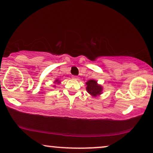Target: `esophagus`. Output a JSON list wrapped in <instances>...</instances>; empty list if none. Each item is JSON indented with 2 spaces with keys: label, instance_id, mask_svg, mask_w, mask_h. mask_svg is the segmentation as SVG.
Wrapping results in <instances>:
<instances>
[{
  "label": "esophagus",
  "instance_id": "34e87169",
  "mask_svg": "<svg viewBox=\"0 0 153 153\" xmlns=\"http://www.w3.org/2000/svg\"><path fill=\"white\" fill-rule=\"evenodd\" d=\"M72 78L73 79H78V77L76 76H72Z\"/></svg>",
  "mask_w": 153,
  "mask_h": 153
}]
</instances>
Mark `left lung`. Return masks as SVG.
Masks as SVG:
<instances>
[{"mask_svg": "<svg viewBox=\"0 0 153 153\" xmlns=\"http://www.w3.org/2000/svg\"><path fill=\"white\" fill-rule=\"evenodd\" d=\"M86 85H87V87H86L87 91L93 97H96V96H100V94H102V86L98 84V82L95 79H91L88 80L86 82Z\"/></svg>", "mask_w": 153, "mask_h": 153, "instance_id": "8db88e82", "label": "left lung"}]
</instances>
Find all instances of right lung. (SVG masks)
<instances>
[{"mask_svg":"<svg viewBox=\"0 0 153 153\" xmlns=\"http://www.w3.org/2000/svg\"><path fill=\"white\" fill-rule=\"evenodd\" d=\"M60 82H61V81H60L59 79H56L54 82V83L57 84V85H59V84H60ZM53 87H55V85L53 86Z\"/></svg>","mask_w":153,"mask_h":153,"instance_id":"obj_1","label":"right lung"}]
</instances>
